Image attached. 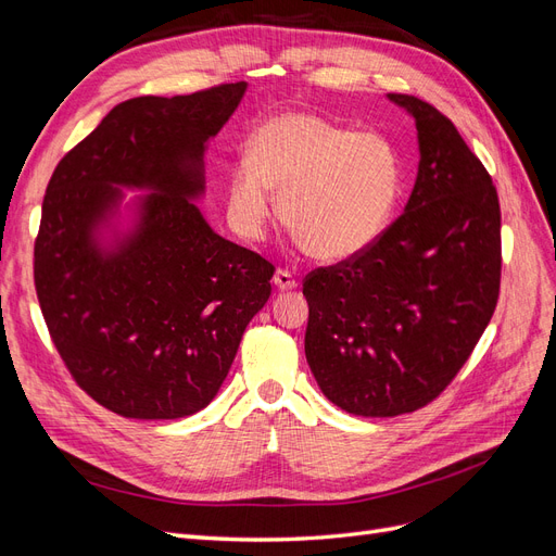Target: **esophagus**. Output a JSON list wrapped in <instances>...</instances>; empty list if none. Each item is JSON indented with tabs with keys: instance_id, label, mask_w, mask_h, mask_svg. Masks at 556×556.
Masks as SVG:
<instances>
[{
	"instance_id": "obj_1",
	"label": "esophagus",
	"mask_w": 556,
	"mask_h": 556,
	"mask_svg": "<svg viewBox=\"0 0 556 556\" xmlns=\"http://www.w3.org/2000/svg\"><path fill=\"white\" fill-rule=\"evenodd\" d=\"M274 285H276L278 290H294L296 288V278L290 271H285V268H278L276 276H274Z\"/></svg>"
}]
</instances>
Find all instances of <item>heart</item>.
I'll use <instances>...</instances> for the list:
<instances>
[{"mask_svg": "<svg viewBox=\"0 0 556 556\" xmlns=\"http://www.w3.org/2000/svg\"><path fill=\"white\" fill-rule=\"evenodd\" d=\"M403 157L380 131H352L313 113H280L250 139V160L229 174L233 231L262 241L276 217L323 262L371 248L390 227L403 192Z\"/></svg>", "mask_w": 556, "mask_h": 556, "instance_id": "heart-1", "label": "heart"}]
</instances>
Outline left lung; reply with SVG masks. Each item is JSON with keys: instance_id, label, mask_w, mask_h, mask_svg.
<instances>
[{"instance_id": "8db88e82", "label": "left lung", "mask_w": 556, "mask_h": 556, "mask_svg": "<svg viewBox=\"0 0 556 556\" xmlns=\"http://www.w3.org/2000/svg\"><path fill=\"white\" fill-rule=\"evenodd\" d=\"M415 117L419 169L403 213L357 257L304 278L306 359L345 413L425 408L459 374L501 288L498 194L439 109L392 92Z\"/></svg>"}]
</instances>
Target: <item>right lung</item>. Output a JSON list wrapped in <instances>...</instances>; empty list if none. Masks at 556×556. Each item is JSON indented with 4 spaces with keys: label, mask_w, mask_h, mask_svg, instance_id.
<instances>
[{
    "label": "right lung",
    "mask_w": 556,
    "mask_h": 556,
    "mask_svg": "<svg viewBox=\"0 0 556 556\" xmlns=\"http://www.w3.org/2000/svg\"><path fill=\"white\" fill-rule=\"evenodd\" d=\"M245 83L113 106L48 180L35 239V288L60 359L99 406L134 419L206 408L248 323L271 294L274 264L206 225L190 197L201 157ZM154 190L140 231L104 258L91 227L119 193Z\"/></svg>",
    "instance_id": "right-lung-1"
}]
</instances>
